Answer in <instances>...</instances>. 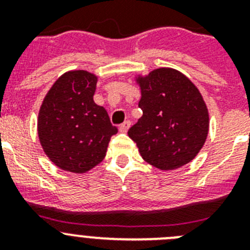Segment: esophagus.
Segmentation results:
<instances>
[{"label": "esophagus", "instance_id": "1", "mask_svg": "<svg viewBox=\"0 0 250 250\" xmlns=\"http://www.w3.org/2000/svg\"><path fill=\"white\" fill-rule=\"evenodd\" d=\"M130 125H131V123H130L129 120H126V121H124L123 124H121L120 126H119V130H120L121 132H126L127 130H129V127H130Z\"/></svg>", "mask_w": 250, "mask_h": 250}]
</instances>
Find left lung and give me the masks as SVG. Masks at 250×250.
<instances>
[{"label":"left lung","instance_id":"1","mask_svg":"<svg viewBox=\"0 0 250 250\" xmlns=\"http://www.w3.org/2000/svg\"><path fill=\"white\" fill-rule=\"evenodd\" d=\"M139 83L143 116L127 135L152 167H183L200 151L209 130V115L199 90L173 68L154 70Z\"/></svg>","mask_w":250,"mask_h":250}]
</instances>
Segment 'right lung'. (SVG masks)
<instances>
[{"label": "right lung", "instance_id": "add662e5", "mask_svg": "<svg viewBox=\"0 0 250 250\" xmlns=\"http://www.w3.org/2000/svg\"><path fill=\"white\" fill-rule=\"evenodd\" d=\"M96 76L63 74L46 95L39 114V138L51 161L72 173H85L106 155L118 127L103 106L94 103Z\"/></svg>", "mask_w": 250, "mask_h": 250}]
</instances>
